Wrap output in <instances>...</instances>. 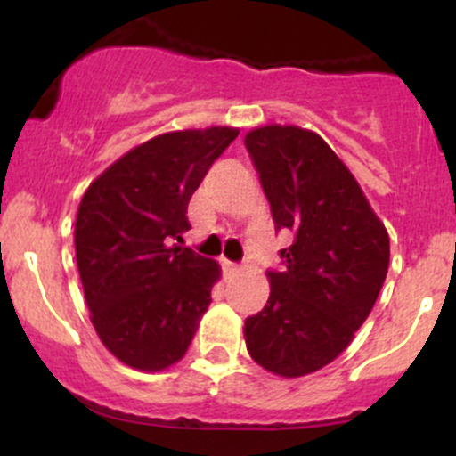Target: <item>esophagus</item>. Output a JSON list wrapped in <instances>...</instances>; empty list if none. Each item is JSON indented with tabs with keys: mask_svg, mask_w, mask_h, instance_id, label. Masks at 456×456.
Here are the masks:
<instances>
[{
	"mask_svg": "<svg viewBox=\"0 0 456 456\" xmlns=\"http://www.w3.org/2000/svg\"><path fill=\"white\" fill-rule=\"evenodd\" d=\"M221 265H223L224 272H229V274H232V272H238L240 270L238 264H233V261H227V259H221Z\"/></svg>",
	"mask_w": 456,
	"mask_h": 456,
	"instance_id": "esophagus-1",
	"label": "esophagus"
}]
</instances>
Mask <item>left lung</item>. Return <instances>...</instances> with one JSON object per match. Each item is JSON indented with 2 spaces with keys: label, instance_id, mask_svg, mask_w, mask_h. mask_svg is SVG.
Listing matches in <instances>:
<instances>
[{
  "label": "left lung",
  "instance_id": "obj_1",
  "mask_svg": "<svg viewBox=\"0 0 456 456\" xmlns=\"http://www.w3.org/2000/svg\"><path fill=\"white\" fill-rule=\"evenodd\" d=\"M276 232L294 242L268 270L270 297L246 317V349L282 375L313 373L352 343L388 274L390 238L362 188L319 134L264 126L244 139Z\"/></svg>",
  "mask_w": 456,
  "mask_h": 456
}]
</instances>
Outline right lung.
Instances as JSON below:
<instances>
[{
	"instance_id": "obj_1",
	"label": "right lung",
	"mask_w": 456,
	"mask_h": 456,
	"mask_svg": "<svg viewBox=\"0 0 456 456\" xmlns=\"http://www.w3.org/2000/svg\"><path fill=\"white\" fill-rule=\"evenodd\" d=\"M240 130H180L113 162L81 199L77 265L104 347L139 370L186 354L221 268L182 246L188 201Z\"/></svg>"
}]
</instances>
